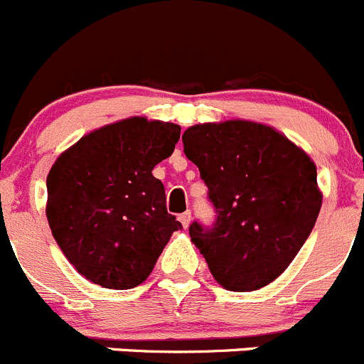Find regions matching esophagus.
<instances>
[{
	"label": "esophagus",
	"mask_w": 364,
	"mask_h": 364,
	"mask_svg": "<svg viewBox=\"0 0 364 364\" xmlns=\"http://www.w3.org/2000/svg\"><path fill=\"white\" fill-rule=\"evenodd\" d=\"M179 222L183 224V228H188L190 222H192V213L190 211H185V213L179 215Z\"/></svg>",
	"instance_id": "esophagus-1"
}]
</instances>
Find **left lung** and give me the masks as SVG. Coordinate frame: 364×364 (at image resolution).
I'll return each mask as SVG.
<instances>
[{"mask_svg":"<svg viewBox=\"0 0 364 364\" xmlns=\"http://www.w3.org/2000/svg\"><path fill=\"white\" fill-rule=\"evenodd\" d=\"M183 146L217 210L213 228L188 229L211 276L229 291L270 284L318 218L315 161L276 128L243 119L190 126Z\"/></svg>","mask_w":364,"mask_h":364,"instance_id":"1","label":"left lung"}]
</instances>
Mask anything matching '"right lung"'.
Masks as SVG:
<instances>
[{
  "label": "right lung",
  "mask_w": 364,
  "mask_h": 364,
  "mask_svg": "<svg viewBox=\"0 0 364 364\" xmlns=\"http://www.w3.org/2000/svg\"><path fill=\"white\" fill-rule=\"evenodd\" d=\"M179 133L174 122L122 119L81 136L53 164L46 217L69 263L90 283L139 287L181 229L153 176Z\"/></svg>",
  "instance_id": "right-lung-1"
}]
</instances>
